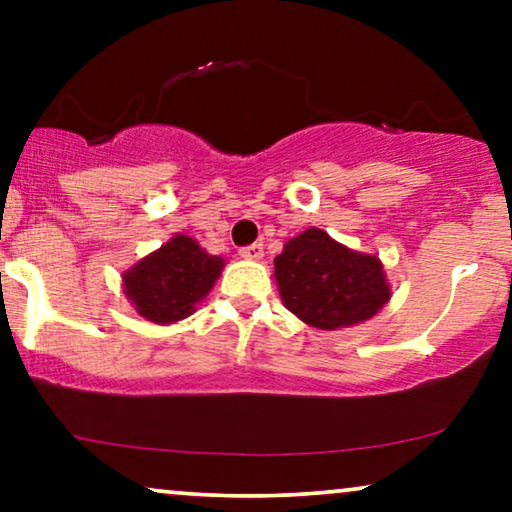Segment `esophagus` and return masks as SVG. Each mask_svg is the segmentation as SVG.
Masks as SVG:
<instances>
[{
	"instance_id": "34e87169",
	"label": "esophagus",
	"mask_w": 512,
	"mask_h": 512,
	"mask_svg": "<svg viewBox=\"0 0 512 512\" xmlns=\"http://www.w3.org/2000/svg\"><path fill=\"white\" fill-rule=\"evenodd\" d=\"M264 255V248L260 243H252V245H245V248H240V257L243 260H262Z\"/></svg>"
}]
</instances>
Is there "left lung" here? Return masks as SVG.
<instances>
[{"instance_id": "left-lung-1", "label": "left lung", "mask_w": 512, "mask_h": 512, "mask_svg": "<svg viewBox=\"0 0 512 512\" xmlns=\"http://www.w3.org/2000/svg\"><path fill=\"white\" fill-rule=\"evenodd\" d=\"M281 301L305 325L339 330L366 322L390 301L383 262L308 228L274 257Z\"/></svg>"}]
</instances>
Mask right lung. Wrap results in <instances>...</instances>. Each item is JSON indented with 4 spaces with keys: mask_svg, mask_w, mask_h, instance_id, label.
Here are the masks:
<instances>
[{
    "mask_svg": "<svg viewBox=\"0 0 512 512\" xmlns=\"http://www.w3.org/2000/svg\"><path fill=\"white\" fill-rule=\"evenodd\" d=\"M223 257L209 255L190 236H173L122 274V289L137 313L156 325H173L197 310L219 279Z\"/></svg>",
    "mask_w": 512,
    "mask_h": 512,
    "instance_id": "1",
    "label": "right lung"
}]
</instances>
